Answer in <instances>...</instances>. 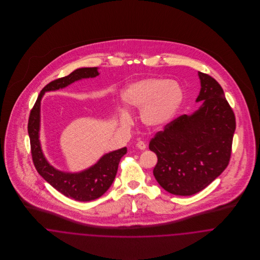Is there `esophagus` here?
Returning <instances> with one entry per match:
<instances>
[{
  "label": "esophagus",
  "instance_id": "obj_1",
  "mask_svg": "<svg viewBox=\"0 0 260 260\" xmlns=\"http://www.w3.org/2000/svg\"><path fill=\"white\" fill-rule=\"evenodd\" d=\"M136 146H137L138 148L140 149V150H145V149H146V144H145V142H143V141H139V142H137Z\"/></svg>",
  "mask_w": 260,
  "mask_h": 260
}]
</instances>
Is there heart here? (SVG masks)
Listing matches in <instances>:
<instances>
[{
    "instance_id": "obj_1",
    "label": "heart",
    "mask_w": 260,
    "mask_h": 260,
    "mask_svg": "<svg viewBox=\"0 0 260 260\" xmlns=\"http://www.w3.org/2000/svg\"><path fill=\"white\" fill-rule=\"evenodd\" d=\"M121 98L127 109H142V123L155 128L166 124L174 116L181 105L183 92L176 81L148 78L128 86ZM120 118L122 124L130 121L126 112H122Z\"/></svg>"
}]
</instances>
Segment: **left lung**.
<instances>
[{"instance_id":"left-lung-1","label":"left lung","mask_w":260,"mask_h":260,"mask_svg":"<svg viewBox=\"0 0 260 260\" xmlns=\"http://www.w3.org/2000/svg\"><path fill=\"white\" fill-rule=\"evenodd\" d=\"M198 75L200 108L168 123L149 143L158 158L154 177L174 195L190 196L203 190L222 173L231 157L234 112L219 83L208 74Z\"/></svg>"}]
</instances>
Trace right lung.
<instances>
[{
    "instance_id": "1",
    "label": "right lung",
    "mask_w": 260,
    "mask_h": 260,
    "mask_svg": "<svg viewBox=\"0 0 260 260\" xmlns=\"http://www.w3.org/2000/svg\"><path fill=\"white\" fill-rule=\"evenodd\" d=\"M98 75L97 67L80 68L68 76L50 82L39 94L28 121L31 154L38 173L63 195L83 202L97 199L109 189L117 174L120 159L127 153V148L124 147L104 155L94 166L83 172L66 173L59 171L47 162L41 149L39 140L40 105L45 92L55 91L80 79L94 78Z\"/></svg>"
}]
</instances>
